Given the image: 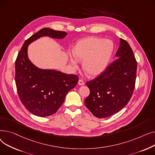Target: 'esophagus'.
I'll return each instance as SVG.
<instances>
[{"instance_id": "esophagus-1", "label": "esophagus", "mask_w": 155, "mask_h": 155, "mask_svg": "<svg viewBox=\"0 0 155 155\" xmlns=\"http://www.w3.org/2000/svg\"><path fill=\"white\" fill-rule=\"evenodd\" d=\"M78 85H84L85 84V83H84V81H83L82 80H81V79H80V80H78Z\"/></svg>"}]
</instances>
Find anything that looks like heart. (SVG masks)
<instances>
[{
    "label": "heart",
    "instance_id": "1",
    "mask_svg": "<svg viewBox=\"0 0 155 155\" xmlns=\"http://www.w3.org/2000/svg\"><path fill=\"white\" fill-rule=\"evenodd\" d=\"M114 44L110 39L88 37L81 39L73 49L69 56L70 64L78 67V60L83 61L82 67L87 75L94 77L100 75L106 68L111 59Z\"/></svg>",
    "mask_w": 155,
    "mask_h": 155
}]
</instances>
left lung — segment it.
<instances>
[{
	"instance_id": "1",
	"label": "left lung",
	"mask_w": 155,
	"mask_h": 155,
	"mask_svg": "<svg viewBox=\"0 0 155 155\" xmlns=\"http://www.w3.org/2000/svg\"><path fill=\"white\" fill-rule=\"evenodd\" d=\"M117 58L95 79L86 83L90 94L85 105L98 118L110 117L131 99L136 83L137 61L131 46L120 38Z\"/></svg>"
}]
</instances>
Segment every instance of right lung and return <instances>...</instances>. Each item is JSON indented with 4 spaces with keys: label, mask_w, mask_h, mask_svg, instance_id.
<instances>
[{
    "label": "right lung",
    "mask_w": 155,
    "mask_h": 155,
    "mask_svg": "<svg viewBox=\"0 0 155 155\" xmlns=\"http://www.w3.org/2000/svg\"><path fill=\"white\" fill-rule=\"evenodd\" d=\"M66 32L43 28L25 41L15 64V82L19 99L31 113L39 117L53 115L63 104L67 93L78 81L75 75L39 68L29 60V44L43 36L63 39Z\"/></svg>",
    "instance_id": "1"
}]
</instances>
